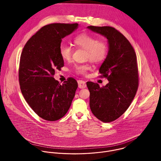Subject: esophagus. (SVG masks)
Here are the masks:
<instances>
[{
    "label": "esophagus",
    "instance_id": "1",
    "mask_svg": "<svg viewBox=\"0 0 161 161\" xmlns=\"http://www.w3.org/2000/svg\"><path fill=\"white\" fill-rule=\"evenodd\" d=\"M78 87L80 88H85L86 86V83L84 81L82 80H78Z\"/></svg>",
    "mask_w": 161,
    "mask_h": 161
}]
</instances>
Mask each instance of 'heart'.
Instances as JSON below:
<instances>
[{"mask_svg": "<svg viewBox=\"0 0 161 161\" xmlns=\"http://www.w3.org/2000/svg\"><path fill=\"white\" fill-rule=\"evenodd\" d=\"M74 43L77 47L87 51V58L93 62H99L103 60L108 53V44L104 40H98L97 37L88 34L83 33L78 35L74 39ZM59 53L64 60H69L73 54L72 48L66 44H61L59 47ZM88 65H76L75 71L81 75H85L89 70Z\"/></svg>", "mask_w": 161, "mask_h": 161, "instance_id": "obj_1", "label": "heart"}]
</instances>
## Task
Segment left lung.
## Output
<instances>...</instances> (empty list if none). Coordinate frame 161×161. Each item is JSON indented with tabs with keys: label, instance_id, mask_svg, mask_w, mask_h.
<instances>
[{
	"label": "left lung",
	"instance_id": "1",
	"mask_svg": "<svg viewBox=\"0 0 161 161\" xmlns=\"http://www.w3.org/2000/svg\"><path fill=\"white\" fill-rule=\"evenodd\" d=\"M87 29L108 39V52L99 71L109 82L101 88L91 81L86 85L94 115L103 122H111L124 113L136 94L138 87L136 55L129 41L114 28L88 26Z\"/></svg>",
	"mask_w": 161,
	"mask_h": 161
}]
</instances>
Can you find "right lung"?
Wrapping results in <instances>:
<instances>
[{
  "mask_svg": "<svg viewBox=\"0 0 161 161\" xmlns=\"http://www.w3.org/2000/svg\"><path fill=\"white\" fill-rule=\"evenodd\" d=\"M78 24H52L42 27L27 42L19 62V82L25 101L39 117L48 121L62 118L69 109L78 88L68 78L62 85L55 80V70L64 66L59 53L62 39Z\"/></svg>",
  "mask_w": 161,
  "mask_h": 161,
  "instance_id": "right-lung-1",
  "label": "right lung"
}]
</instances>
